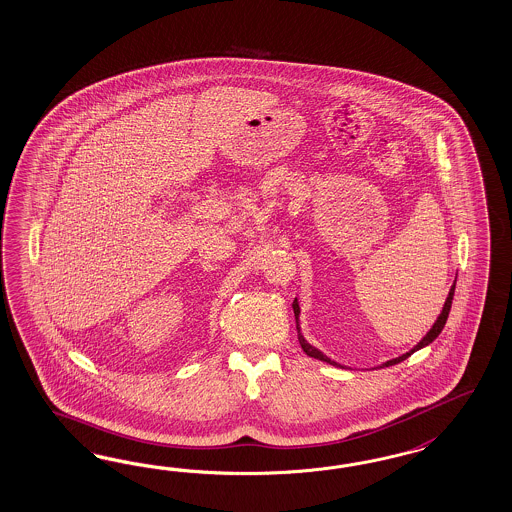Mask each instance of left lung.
Returning <instances> with one entry per match:
<instances>
[{"label": "left lung", "mask_w": 512, "mask_h": 512, "mask_svg": "<svg viewBox=\"0 0 512 512\" xmlns=\"http://www.w3.org/2000/svg\"><path fill=\"white\" fill-rule=\"evenodd\" d=\"M454 290H456V284H452V288H450V292H448V297H446L445 307H443V311L439 314V318H437V322L433 324V328L428 331V335L416 345V347L411 350V352H407V354H403V356H399V358H394V360H390V362L382 363V367H388V365H396V363L403 362V360H407L413 352L416 350H420V348L426 347L429 345L431 341H435L437 339V335L443 331L446 324V318H448V313H450V307H452V299H454ZM292 307H294V314H296V322L297 316H299V305H297V299H294V303H292ZM297 337H299V345L303 348V352L307 354V356H311V358H316V360H322V362L330 363V365H337V367H343V365H339L337 362H333L330 360L328 356H324L320 350H316V348L311 347L305 339H303V335L299 333V328H297Z\"/></svg>", "instance_id": "1"}]
</instances>
